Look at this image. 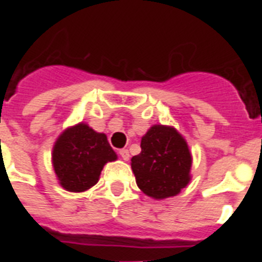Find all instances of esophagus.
<instances>
[{
	"label": "esophagus",
	"instance_id": "esophagus-1",
	"mask_svg": "<svg viewBox=\"0 0 262 262\" xmlns=\"http://www.w3.org/2000/svg\"><path fill=\"white\" fill-rule=\"evenodd\" d=\"M119 155H120V157H122L123 160H126V161L129 159V152L127 151V149H120Z\"/></svg>",
	"mask_w": 262,
	"mask_h": 262
}]
</instances>
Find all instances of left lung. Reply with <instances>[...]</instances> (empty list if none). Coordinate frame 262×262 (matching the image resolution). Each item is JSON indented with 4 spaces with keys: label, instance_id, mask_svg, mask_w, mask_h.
I'll return each mask as SVG.
<instances>
[{
    "label": "left lung",
    "instance_id": "left-lung-1",
    "mask_svg": "<svg viewBox=\"0 0 262 262\" xmlns=\"http://www.w3.org/2000/svg\"><path fill=\"white\" fill-rule=\"evenodd\" d=\"M142 152L131 159L139 189L155 200L177 195L190 182L191 154L177 129L155 124L142 138Z\"/></svg>",
    "mask_w": 262,
    "mask_h": 262
}]
</instances>
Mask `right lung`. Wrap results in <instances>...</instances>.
Masks as SVG:
<instances>
[{"instance_id": "add662e5", "label": "right lung", "mask_w": 262, "mask_h": 262, "mask_svg": "<svg viewBox=\"0 0 262 262\" xmlns=\"http://www.w3.org/2000/svg\"><path fill=\"white\" fill-rule=\"evenodd\" d=\"M117 160L105 134L86 123L67 128L52 149V165L59 184L66 190L81 193L98 182L103 165Z\"/></svg>"}]
</instances>
